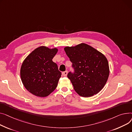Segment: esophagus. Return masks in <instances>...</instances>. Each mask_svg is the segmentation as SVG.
<instances>
[{
    "mask_svg": "<svg viewBox=\"0 0 132 132\" xmlns=\"http://www.w3.org/2000/svg\"><path fill=\"white\" fill-rule=\"evenodd\" d=\"M62 75H63V76L66 77V76H67V75H68V71H65L63 72H62Z\"/></svg>",
    "mask_w": 132,
    "mask_h": 132,
    "instance_id": "1",
    "label": "esophagus"
}]
</instances>
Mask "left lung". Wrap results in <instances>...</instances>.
<instances>
[{
  "label": "left lung",
  "instance_id": "8db88e82",
  "mask_svg": "<svg viewBox=\"0 0 132 132\" xmlns=\"http://www.w3.org/2000/svg\"><path fill=\"white\" fill-rule=\"evenodd\" d=\"M64 50L75 69V73L70 72L68 78L77 93L85 97L97 94L109 76V63L105 55L85 43L67 46Z\"/></svg>",
  "mask_w": 132,
  "mask_h": 132
}]
</instances>
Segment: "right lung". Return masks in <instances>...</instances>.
Masks as SVG:
<instances>
[{
  "instance_id": "obj_1",
  "label": "right lung",
  "mask_w": 132,
  "mask_h": 132,
  "mask_svg": "<svg viewBox=\"0 0 132 132\" xmlns=\"http://www.w3.org/2000/svg\"><path fill=\"white\" fill-rule=\"evenodd\" d=\"M58 51L42 46L34 50L22 62L20 76L30 93L41 97L48 96L57 87L61 72L52 61Z\"/></svg>"
}]
</instances>
